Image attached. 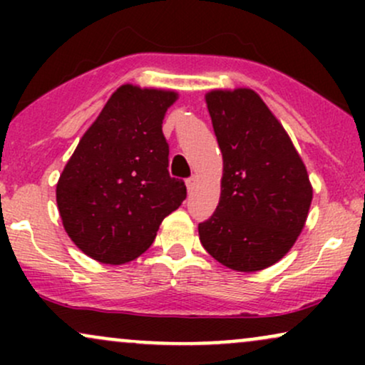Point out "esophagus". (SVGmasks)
Listing matches in <instances>:
<instances>
[{
	"instance_id": "obj_1",
	"label": "esophagus",
	"mask_w": 365,
	"mask_h": 365,
	"mask_svg": "<svg viewBox=\"0 0 365 365\" xmlns=\"http://www.w3.org/2000/svg\"><path fill=\"white\" fill-rule=\"evenodd\" d=\"M195 182H197V178L195 177H190L187 180V190L188 192H192L194 190V187H195Z\"/></svg>"
}]
</instances>
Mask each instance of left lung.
<instances>
[{"label":"left lung","instance_id":"1","mask_svg":"<svg viewBox=\"0 0 365 365\" xmlns=\"http://www.w3.org/2000/svg\"><path fill=\"white\" fill-rule=\"evenodd\" d=\"M223 154L221 197L199 223L200 244L217 262L252 273L278 262L307 220L312 187L283 125L252 89L206 94Z\"/></svg>","mask_w":365,"mask_h":365}]
</instances>
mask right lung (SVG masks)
<instances>
[{
    "mask_svg": "<svg viewBox=\"0 0 365 365\" xmlns=\"http://www.w3.org/2000/svg\"><path fill=\"white\" fill-rule=\"evenodd\" d=\"M178 94L125 83L83 133L56 185L63 226L73 244L104 264L133 261L159 225L185 200L171 178L163 118Z\"/></svg>",
    "mask_w": 365,
    "mask_h": 365,
    "instance_id": "right-lung-1",
    "label": "right lung"
}]
</instances>
